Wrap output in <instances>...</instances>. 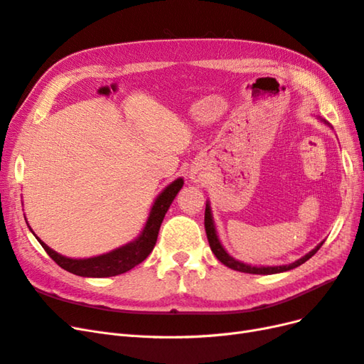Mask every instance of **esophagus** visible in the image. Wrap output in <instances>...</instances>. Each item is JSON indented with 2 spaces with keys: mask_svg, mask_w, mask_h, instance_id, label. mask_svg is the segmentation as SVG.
<instances>
[{
  "mask_svg": "<svg viewBox=\"0 0 364 364\" xmlns=\"http://www.w3.org/2000/svg\"><path fill=\"white\" fill-rule=\"evenodd\" d=\"M191 179H196V178H191ZM194 182H197V181H194Z\"/></svg>",
  "mask_w": 364,
  "mask_h": 364,
  "instance_id": "esophagus-1",
  "label": "esophagus"
}]
</instances>
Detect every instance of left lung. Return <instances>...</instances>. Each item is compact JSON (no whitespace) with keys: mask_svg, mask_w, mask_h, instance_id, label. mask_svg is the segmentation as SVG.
<instances>
[{"mask_svg":"<svg viewBox=\"0 0 364 364\" xmlns=\"http://www.w3.org/2000/svg\"><path fill=\"white\" fill-rule=\"evenodd\" d=\"M205 230H206V237H208V241H209V246H211L213 253L217 257V259L220 262H223L226 267L232 269V270L252 273V274H273V273H281V272L291 270L294 267H299L301 264H304L305 261L310 259L314 255V253L318 249H321V246L323 245V241H322V243L317 245L311 252H308L305 257L299 258V259L291 262V264H287V266H273V267H269V266L264 267V266H261V267H258V266H249V264H245V262H241V261L232 258L225 250V247L222 246V243H220V240L217 237L214 220H213V214H211V206H209V203H206V209H205Z\"/></svg>","mask_w":364,"mask_h":364,"instance_id":"left-lung-1","label":"left lung"}]
</instances>
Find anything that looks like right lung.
I'll list each match as a JSON object with an SVG mask.
<instances>
[{
    "instance_id": "add662e5",
    "label": "right lung",
    "mask_w": 364,
    "mask_h": 364,
    "mask_svg": "<svg viewBox=\"0 0 364 364\" xmlns=\"http://www.w3.org/2000/svg\"><path fill=\"white\" fill-rule=\"evenodd\" d=\"M182 185H183V179L181 178L176 179L156 197L155 203H153L150 209L147 223L136 240L130 241V243H127L126 246H121L112 252L105 253V255L85 258V259L67 258V257H62L60 253L54 252L53 249H50L36 235L35 237L43 247V250L48 253L50 258L56 262L58 266H60L62 269H65L70 273L77 274V277H85V278L117 277V274L126 273L130 269H134L150 255V252L156 245L162 220L165 214H167L176 194L181 191Z\"/></svg>"
}]
</instances>
